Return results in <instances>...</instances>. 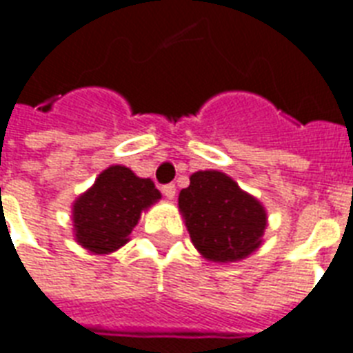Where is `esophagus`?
<instances>
[{
    "label": "esophagus",
    "mask_w": 353,
    "mask_h": 353,
    "mask_svg": "<svg viewBox=\"0 0 353 353\" xmlns=\"http://www.w3.org/2000/svg\"><path fill=\"white\" fill-rule=\"evenodd\" d=\"M161 192H163L168 200H172V198L176 196V185H172V183L170 185H163V187H161Z\"/></svg>",
    "instance_id": "34e87169"
}]
</instances>
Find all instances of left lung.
I'll return each instance as SVG.
<instances>
[{
	"label": "left lung",
	"instance_id": "left-lung-1",
	"mask_svg": "<svg viewBox=\"0 0 353 353\" xmlns=\"http://www.w3.org/2000/svg\"><path fill=\"white\" fill-rule=\"evenodd\" d=\"M179 209L205 259L230 263L259 248L266 228L265 207L222 172L192 174L190 185L179 192Z\"/></svg>",
	"mask_w": 353,
	"mask_h": 353
}]
</instances>
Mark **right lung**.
I'll return each mask as SVG.
<instances>
[{
  "label": "right lung",
  "instance_id": "add662e5",
  "mask_svg": "<svg viewBox=\"0 0 353 353\" xmlns=\"http://www.w3.org/2000/svg\"><path fill=\"white\" fill-rule=\"evenodd\" d=\"M159 198L152 179L137 177L125 166H111L74 203L75 239L94 254H111L129 241L141 212Z\"/></svg>",
  "mask_w": 353,
  "mask_h": 353
}]
</instances>
